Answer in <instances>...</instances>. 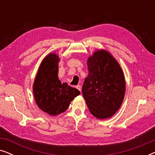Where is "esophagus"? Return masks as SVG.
<instances>
[{"label":"esophagus","instance_id":"34e87169","mask_svg":"<svg viewBox=\"0 0 155 155\" xmlns=\"http://www.w3.org/2000/svg\"><path fill=\"white\" fill-rule=\"evenodd\" d=\"M76 88H77L79 91H80V92H81V89H82L81 88V86H80V85H77V86H76Z\"/></svg>","mask_w":155,"mask_h":155}]
</instances>
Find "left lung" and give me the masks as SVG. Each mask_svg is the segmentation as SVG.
<instances>
[{
    "instance_id": "left-lung-1",
    "label": "left lung",
    "mask_w": 155,
    "mask_h": 155,
    "mask_svg": "<svg viewBox=\"0 0 155 155\" xmlns=\"http://www.w3.org/2000/svg\"><path fill=\"white\" fill-rule=\"evenodd\" d=\"M89 74L82 95L90 113L97 118L111 117L124 100L126 82L121 68L106 51H97L87 61Z\"/></svg>"
}]
</instances>
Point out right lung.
<instances>
[{
  "instance_id": "1",
  "label": "right lung",
  "mask_w": 155,
  "mask_h": 155,
  "mask_svg": "<svg viewBox=\"0 0 155 155\" xmlns=\"http://www.w3.org/2000/svg\"><path fill=\"white\" fill-rule=\"evenodd\" d=\"M59 58L55 54L46 56L40 65L33 85L37 104L42 111L56 116L64 112L73 99L80 94L77 89L58 80Z\"/></svg>"
}]
</instances>
